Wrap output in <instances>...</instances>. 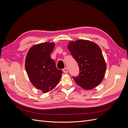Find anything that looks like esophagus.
I'll return each instance as SVG.
<instances>
[{"mask_svg": "<svg viewBox=\"0 0 128 128\" xmlns=\"http://www.w3.org/2000/svg\"><path fill=\"white\" fill-rule=\"evenodd\" d=\"M63 72H64V73H67L68 72V68H67V67H66V68H64V69H63Z\"/></svg>", "mask_w": 128, "mask_h": 128, "instance_id": "obj_1", "label": "esophagus"}]
</instances>
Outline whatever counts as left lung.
<instances>
[{
  "mask_svg": "<svg viewBox=\"0 0 128 128\" xmlns=\"http://www.w3.org/2000/svg\"><path fill=\"white\" fill-rule=\"evenodd\" d=\"M68 48L80 67L79 75L73 77L75 82L85 90L97 86L106 70L101 48L95 42L84 40L69 42Z\"/></svg>",
  "mask_w": 128,
  "mask_h": 128,
  "instance_id": "8db88e82",
  "label": "left lung"
}]
</instances>
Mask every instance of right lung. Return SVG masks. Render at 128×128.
Returning a JSON list of instances; mask_svg holds the SVG:
<instances>
[{
  "label": "right lung",
  "instance_id": "1",
  "mask_svg": "<svg viewBox=\"0 0 128 128\" xmlns=\"http://www.w3.org/2000/svg\"><path fill=\"white\" fill-rule=\"evenodd\" d=\"M54 46V42H46L34 45L26 58L25 68L31 83L43 93L56 88L62 74L50 56Z\"/></svg>",
  "mask_w": 128,
  "mask_h": 128
}]
</instances>
